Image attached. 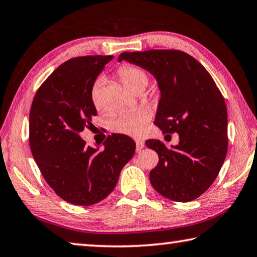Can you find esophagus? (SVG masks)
Masks as SVG:
<instances>
[{
    "instance_id": "34e87169",
    "label": "esophagus",
    "mask_w": 257,
    "mask_h": 257,
    "mask_svg": "<svg viewBox=\"0 0 257 257\" xmlns=\"http://www.w3.org/2000/svg\"><path fill=\"white\" fill-rule=\"evenodd\" d=\"M144 146H145V144L142 141H136V151L137 152H141L143 149H144Z\"/></svg>"
}]
</instances>
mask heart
Listing matches in <instances>:
<instances>
[{
    "label": "heart",
    "mask_w": 257,
    "mask_h": 257,
    "mask_svg": "<svg viewBox=\"0 0 257 257\" xmlns=\"http://www.w3.org/2000/svg\"><path fill=\"white\" fill-rule=\"evenodd\" d=\"M120 80L123 86L130 92H135L138 88H145L149 81V77L144 69L137 66H124L119 70ZM102 87V80L98 79L95 82L92 89V99L94 105L97 110H101L102 105L99 102V90ZM147 122H149V114L145 111L124 112L116 115L111 121L110 129L113 133L125 135L129 137H139L144 133Z\"/></svg>",
    "instance_id": "obj_1"
}]
</instances>
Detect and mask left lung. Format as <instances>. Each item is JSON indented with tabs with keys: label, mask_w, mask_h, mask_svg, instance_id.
I'll list each match as a JSON object with an SVG mask.
<instances>
[{
	"label": "left lung",
	"mask_w": 257,
	"mask_h": 257,
	"mask_svg": "<svg viewBox=\"0 0 257 257\" xmlns=\"http://www.w3.org/2000/svg\"><path fill=\"white\" fill-rule=\"evenodd\" d=\"M146 69L161 92L155 124L163 134L179 135L168 149L158 139L146 146L159 155L150 172L153 188L176 202L201 196L216 179L228 151V114L224 98L210 73L179 50L123 52L119 61Z\"/></svg>",
	"instance_id": "8db88e82"
}]
</instances>
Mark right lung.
<instances>
[{"mask_svg":"<svg viewBox=\"0 0 257 257\" xmlns=\"http://www.w3.org/2000/svg\"><path fill=\"white\" fill-rule=\"evenodd\" d=\"M112 55L68 60L43 82L29 113V146L43 177L55 194L88 206L112 193L136 150L134 139L113 134L104 149L87 146L79 133L97 114L92 89Z\"/></svg>","mask_w":257,"mask_h":257,"instance_id":"obj_1","label":"right lung"}]
</instances>
